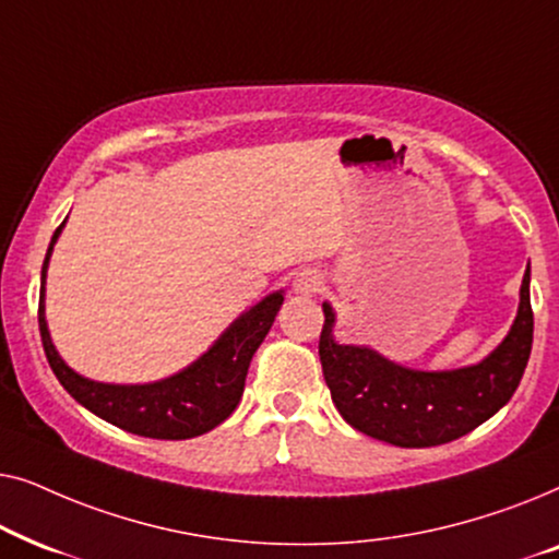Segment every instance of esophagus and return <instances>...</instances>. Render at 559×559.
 Returning a JSON list of instances; mask_svg holds the SVG:
<instances>
[{
	"instance_id": "1",
	"label": "esophagus",
	"mask_w": 559,
	"mask_h": 559,
	"mask_svg": "<svg viewBox=\"0 0 559 559\" xmlns=\"http://www.w3.org/2000/svg\"><path fill=\"white\" fill-rule=\"evenodd\" d=\"M293 287H295V293H300V295H316V293H320V287H323V274H320L318 270H312V266H305V270L295 274Z\"/></svg>"
}]
</instances>
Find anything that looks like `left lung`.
Here are the masks:
<instances>
[{"instance_id": "1", "label": "left lung", "mask_w": 559, "mask_h": 559, "mask_svg": "<svg viewBox=\"0 0 559 559\" xmlns=\"http://www.w3.org/2000/svg\"><path fill=\"white\" fill-rule=\"evenodd\" d=\"M323 312L318 354L333 404L358 432L396 448H432L476 430L511 400L532 354L530 266L509 335L484 361L463 369L417 371L369 346L338 343L331 302Z\"/></svg>"}]
</instances>
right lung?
<instances>
[{
	"instance_id": "obj_1",
	"label": "right lung",
	"mask_w": 559,
	"mask_h": 559,
	"mask_svg": "<svg viewBox=\"0 0 559 559\" xmlns=\"http://www.w3.org/2000/svg\"><path fill=\"white\" fill-rule=\"evenodd\" d=\"M66 221L52 234L48 254L43 262V289L37 323L45 356L52 373L75 402L83 404L96 417L121 427V430L155 440H188L213 430L224 423L239 404L243 381L254 350L262 346L264 335L285 302L282 289L266 295L254 308L241 312L221 338L201 358L173 377L152 381V384H104L75 373L52 346L48 320H45V274Z\"/></svg>"
}]
</instances>
